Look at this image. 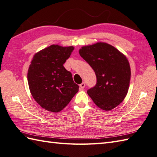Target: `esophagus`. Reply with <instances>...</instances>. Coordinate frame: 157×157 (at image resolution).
Segmentation results:
<instances>
[{
  "label": "esophagus",
  "instance_id": "1",
  "mask_svg": "<svg viewBox=\"0 0 157 157\" xmlns=\"http://www.w3.org/2000/svg\"><path fill=\"white\" fill-rule=\"evenodd\" d=\"M79 86H80V88H81L82 90L84 89L85 86V82H82L81 84H80Z\"/></svg>",
  "mask_w": 157,
  "mask_h": 157
}]
</instances>
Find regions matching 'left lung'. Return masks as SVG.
<instances>
[{"instance_id":"obj_1","label":"left lung","mask_w":157,"mask_h":157,"mask_svg":"<svg viewBox=\"0 0 157 157\" xmlns=\"http://www.w3.org/2000/svg\"><path fill=\"white\" fill-rule=\"evenodd\" d=\"M79 54L95 72L96 85L87 90L95 105L105 111L120 105L128 93L131 76L126 57L103 42L82 47Z\"/></svg>"}]
</instances>
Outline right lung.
<instances>
[{"label":"right lung","instance_id":"1","mask_svg":"<svg viewBox=\"0 0 157 157\" xmlns=\"http://www.w3.org/2000/svg\"><path fill=\"white\" fill-rule=\"evenodd\" d=\"M74 50L72 46L52 45L34 55L27 72L31 95L39 105L52 112H59L78 92L71 72L63 64Z\"/></svg>","mask_w":157,"mask_h":157}]
</instances>
